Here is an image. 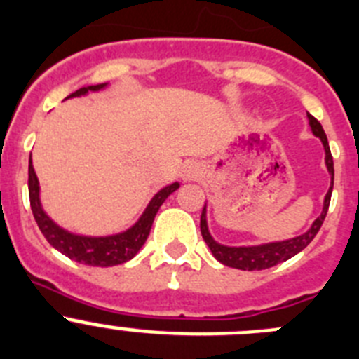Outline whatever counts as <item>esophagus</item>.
<instances>
[{
	"mask_svg": "<svg viewBox=\"0 0 359 359\" xmlns=\"http://www.w3.org/2000/svg\"><path fill=\"white\" fill-rule=\"evenodd\" d=\"M202 173V168H200L198 163H186L182 168V179L184 180H196Z\"/></svg>",
	"mask_w": 359,
	"mask_h": 359,
	"instance_id": "1",
	"label": "esophagus"
}]
</instances>
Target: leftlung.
Masks as SVG:
<instances>
[{"mask_svg":"<svg viewBox=\"0 0 359 359\" xmlns=\"http://www.w3.org/2000/svg\"><path fill=\"white\" fill-rule=\"evenodd\" d=\"M308 122H310L311 133L316 134L317 138H320V142H323L324 152H326V168L331 175V186L330 189H327L326 196H324V207L320 216L311 223V226L306 230V232L294 237V239L259 244V246H225V244L216 243V241L212 239V236H210L209 226H207V209L203 207L202 217H200V230H202V237L207 243V246H209V250L212 251V255L216 257V260H219L221 264L233 267V269H243V271L269 269V267L285 262V260L292 259L294 255H297L299 251H303L304 248L311 243V239L317 236V232L320 230V226H323L324 223V217H326L327 207H330L331 191H333L334 168H333V157H331L330 143H327L326 133H324L323 126H320L319 120L313 118L311 115H308Z\"/></svg>","mask_w":359,"mask_h":359,"instance_id":"left-lung-1","label":"left lung"}]
</instances>
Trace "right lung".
<instances>
[{"label":"right lung","mask_w":359,"mask_h":359,"mask_svg":"<svg viewBox=\"0 0 359 359\" xmlns=\"http://www.w3.org/2000/svg\"><path fill=\"white\" fill-rule=\"evenodd\" d=\"M106 88V83L102 85H92L83 86V88L76 90L70 93V97H81L86 95L88 92H99V90ZM180 184L173 182L170 186L163 187L159 193L154 195L147 209L140 216V219L134 223L130 229L126 232L115 233V236L106 237H88V236H78V233H70L69 230H63L58 226L48 214L43 212L42 203H40V186L36 173L33 170L32 159H29L28 168V189H29V205H32L33 217H35L36 225H39L40 232L48 239V243L53 248L63 253L69 259L76 260L79 264H86V266H97V267H111L120 266V264L127 262L133 259L142 246L145 244L147 237H149L150 229H152L154 217H156L157 210L163 205V202L172 195L173 191L179 189Z\"/></svg>","instance_id":"add662e5"}]
</instances>
